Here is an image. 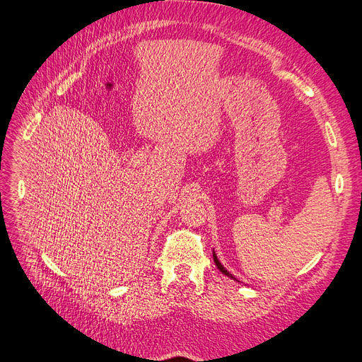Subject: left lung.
Wrapping results in <instances>:
<instances>
[{"label": "left lung", "instance_id": "left-lung-1", "mask_svg": "<svg viewBox=\"0 0 362 362\" xmlns=\"http://www.w3.org/2000/svg\"><path fill=\"white\" fill-rule=\"evenodd\" d=\"M213 259H214V263H216L218 269H219V271H221L222 274H224V275H227V276H230V279H233V275H232V274H230V272L227 271V269H226L224 266H222V264L219 263V259H218V257H216V253H214V252H213Z\"/></svg>", "mask_w": 362, "mask_h": 362}]
</instances>
